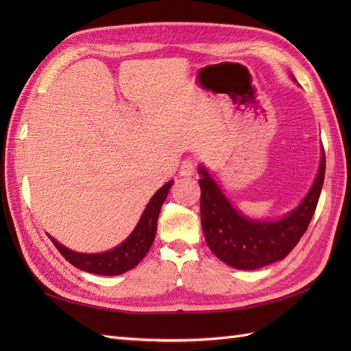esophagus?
<instances>
[{
  "label": "esophagus",
  "mask_w": 351,
  "mask_h": 351,
  "mask_svg": "<svg viewBox=\"0 0 351 351\" xmlns=\"http://www.w3.org/2000/svg\"><path fill=\"white\" fill-rule=\"evenodd\" d=\"M195 162L192 161V159H184V161L180 164V169L178 173L180 176H184V177H189V176H193L195 174Z\"/></svg>",
  "instance_id": "1"
}]
</instances>
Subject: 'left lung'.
I'll return each mask as SVG.
<instances>
[{
  "label": "left lung",
  "instance_id": "1",
  "mask_svg": "<svg viewBox=\"0 0 351 351\" xmlns=\"http://www.w3.org/2000/svg\"><path fill=\"white\" fill-rule=\"evenodd\" d=\"M200 219L205 240L217 258L232 268L258 269L284 259L303 237L315 214L325 178V152L315 183L302 205L277 222L240 215L200 167Z\"/></svg>",
  "mask_w": 351,
  "mask_h": 351
}]
</instances>
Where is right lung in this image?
Returning <instances> with one entry per match:
<instances>
[{"label":"right lung","instance_id":"right-lung-1","mask_svg":"<svg viewBox=\"0 0 351 351\" xmlns=\"http://www.w3.org/2000/svg\"><path fill=\"white\" fill-rule=\"evenodd\" d=\"M173 183L174 182L171 180V182H168L154 195V197L149 200V204H147L143 212L139 224L136 226L130 237L124 243H121L119 247L105 253L86 254L69 250L51 236L49 239L54 243V246L58 249V252L66 258V261H69L71 265H74V267L82 271L99 275H120L125 271L133 269L136 265L145 258V254L149 252L152 246L156 232L159 210H161L164 200L167 199L168 190L173 186Z\"/></svg>","mask_w":351,"mask_h":351}]
</instances>
